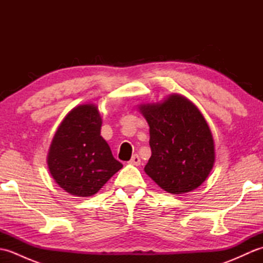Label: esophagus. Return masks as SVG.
Returning <instances> with one entry per match:
<instances>
[{
    "mask_svg": "<svg viewBox=\"0 0 263 263\" xmlns=\"http://www.w3.org/2000/svg\"><path fill=\"white\" fill-rule=\"evenodd\" d=\"M128 163H130L131 165L139 166V165H140V163H141V160H140V157H139V156L136 154V155L132 156V158H131L130 161H128Z\"/></svg>",
    "mask_w": 263,
    "mask_h": 263,
    "instance_id": "esophagus-1",
    "label": "esophagus"
}]
</instances>
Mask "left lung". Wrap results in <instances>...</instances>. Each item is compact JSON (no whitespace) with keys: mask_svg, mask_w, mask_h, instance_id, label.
<instances>
[{"mask_svg":"<svg viewBox=\"0 0 263 263\" xmlns=\"http://www.w3.org/2000/svg\"><path fill=\"white\" fill-rule=\"evenodd\" d=\"M149 124L152 157L144 172L172 194L199 187L215 163V142L197 106L173 93L156 104L140 105Z\"/></svg>","mask_w":263,"mask_h":263,"instance_id":"left-lung-1","label":"left lung"}]
</instances>
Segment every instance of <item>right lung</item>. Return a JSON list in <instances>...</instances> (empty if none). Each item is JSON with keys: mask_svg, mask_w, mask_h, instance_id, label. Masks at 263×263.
Here are the masks:
<instances>
[{"mask_svg": "<svg viewBox=\"0 0 263 263\" xmlns=\"http://www.w3.org/2000/svg\"><path fill=\"white\" fill-rule=\"evenodd\" d=\"M98 106L79 105L69 111L53 137L47 155L48 170L64 191L91 197L123 165L100 136Z\"/></svg>", "mask_w": 263, "mask_h": 263, "instance_id": "1", "label": "right lung"}]
</instances>
